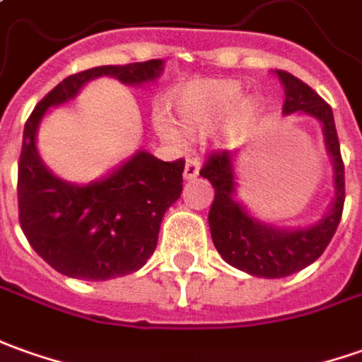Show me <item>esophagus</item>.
I'll list each match as a JSON object with an SVG mask.
<instances>
[{"label":"esophagus","mask_w":362,"mask_h":362,"mask_svg":"<svg viewBox=\"0 0 362 362\" xmlns=\"http://www.w3.org/2000/svg\"><path fill=\"white\" fill-rule=\"evenodd\" d=\"M198 172H200V158L198 156H188L186 166H184V178L192 180V178L198 176Z\"/></svg>","instance_id":"1"}]
</instances>
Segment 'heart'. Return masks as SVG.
I'll return each mask as SVG.
<instances>
[{
	"label": "heart",
	"mask_w": 362,
	"mask_h": 362,
	"mask_svg": "<svg viewBox=\"0 0 362 362\" xmlns=\"http://www.w3.org/2000/svg\"><path fill=\"white\" fill-rule=\"evenodd\" d=\"M242 95V87L235 81H194L178 88L174 97V110L182 129L206 130L218 120H222L238 98ZM245 112L253 109L252 103L243 105ZM158 130L164 136L174 139L176 130L168 120L158 119Z\"/></svg>",
	"instance_id": "b5f03b06"
}]
</instances>
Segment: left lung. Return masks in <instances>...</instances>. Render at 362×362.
<instances>
[{
	"label": "left lung",
	"instance_id": "left-lung-1",
	"mask_svg": "<svg viewBox=\"0 0 362 362\" xmlns=\"http://www.w3.org/2000/svg\"><path fill=\"white\" fill-rule=\"evenodd\" d=\"M285 87L284 112H307L321 120L325 144L335 164V202L321 222L303 230H275L259 223L233 200L232 154L226 150L210 152L200 174L212 182L216 196L208 214L216 250L233 267L255 277H287L311 265L333 240L345 206V164L341 156L333 110L313 88L291 73L277 69Z\"/></svg>",
	"mask_w": 362,
	"mask_h": 362
}]
</instances>
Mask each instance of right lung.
Instances as JSON below:
<instances>
[{
	"instance_id": "obj_1",
	"label": "right lung",
	"mask_w": 362,
	"mask_h": 362,
	"mask_svg": "<svg viewBox=\"0 0 362 362\" xmlns=\"http://www.w3.org/2000/svg\"><path fill=\"white\" fill-rule=\"evenodd\" d=\"M162 59L103 65L63 78L37 103L23 129L17 168L19 223L29 245L59 274L105 281L132 274L156 250L164 212L180 198L184 160L136 152L105 180L73 186L47 170L35 148L39 120L95 77L140 85L160 75Z\"/></svg>"
}]
</instances>
